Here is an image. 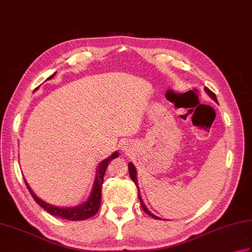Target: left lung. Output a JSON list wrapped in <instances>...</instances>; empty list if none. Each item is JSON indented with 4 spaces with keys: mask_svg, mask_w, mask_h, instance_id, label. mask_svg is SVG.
Masks as SVG:
<instances>
[{
    "mask_svg": "<svg viewBox=\"0 0 252 252\" xmlns=\"http://www.w3.org/2000/svg\"><path fill=\"white\" fill-rule=\"evenodd\" d=\"M204 90H205V92L207 93V95L210 96L212 99H214L215 102H217V97H216V95L214 93H213L210 89L208 88H204ZM128 171H129V175H130V178H131V180L132 181L135 182V184L137 185V189H138L139 191V187H138V181H137V171H136V168H135V165L132 164V162H129L128 163ZM138 198H139V201H140V204H141V207H142V210H144L147 214H148L149 216H151L153 218H156V220H160V217H158V216H156V215H154L153 213H151L148 208H147V206L145 205V203H144V201H142V198H141V196H140V192H138Z\"/></svg>",
    "mask_w": 252,
    "mask_h": 252,
    "instance_id": "8db88e82",
    "label": "left lung"
}]
</instances>
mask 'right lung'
I'll list each match as a JSON object with an SVG mask.
<instances>
[{"instance_id": "1", "label": "right lung", "mask_w": 252, "mask_h": 252, "mask_svg": "<svg viewBox=\"0 0 252 252\" xmlns=\"http://www.w3.org/2000/svg\"><path fill=\"white\" fill-rule=\"evenodd\" d=\"M55 74H56V72L52 75H50V77L47 80H50L54 78ZM117 157H118V153L117 151H115V153H113L110 157H108V158L104 159L103 161H101V162L98 163L91 193H90V195L87 198V201L81 203V204H79V205L70 206V207H59L56 205H51V204L42 201L41 198L38 197L36 194L32 192V189L30 187V184H28L25 180L26 187L28 189V191H30V193L32 194V196L34 197L36 203H38V205H40L45 211L48 212L49 214L57 216V217H61V218H63V220H88V218L95 215L99 210V206H101L102 184L104 181V174H105V172H106L108 163H110L113 159L117 158Z\"/></svg>"}]
</instances>
